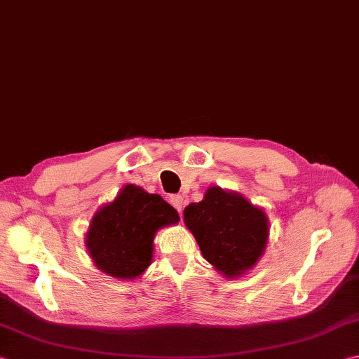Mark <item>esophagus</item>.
Returning a JSON list of instances; mask_svg holds the SVG:
<instances>
[{
	"instance_id": "obj_1",
	"label": "esophagus",
	"mask_w": 359,
	"mask_h": 359,
	"mask_svg": "<svg viewBox=\"0 0 359 359\" xmlns=\"http://www.w3.org/2000/svg\"><path fill=\"white\" fill-rule=\"evenodd\" d=\"M170 202L172 203V207L177 210V212L180 213L182 210H184V198H182V196H179V194H172L171 198H170Z\"/></svg>"
}]
</instances>
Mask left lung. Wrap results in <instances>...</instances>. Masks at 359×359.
<instances>
[{"instance_id": "8db88e82", "label": "left lung", "mask_w": 359, "mask_h": 359, "mask_svg": "<svg viewBox=\"0 0 359 359\" xmlns=\"http://www.w3.org/2000/svg\"><path fill=\"white\" fill-rule=\"evenodd\" d=\"M184 221L202 257L226 278H238L254 268L268 244L264 210L221 187H210L201 202L185 207Z\"/></svg>"}]
</instances>
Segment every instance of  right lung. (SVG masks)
Here are the masks:
<instances>
[{
  "instance_id": "obj_1",
  "label": "right lung",
  "mask_w": 359,
  "mask_h": 359,
  "mask_svg": "<svg viewBox=\"0 0 359 359\" xmlns=\"http://www.w3.org/2000/svg\"><path fill=\"white\" fill-rule=\"evenodd\" d=\"M180 221L177 210L158 194L126 185L93 215L86 248L100 271L118 280H135L149 268L157 230Z\"/></svg>"
}]
</instances>
